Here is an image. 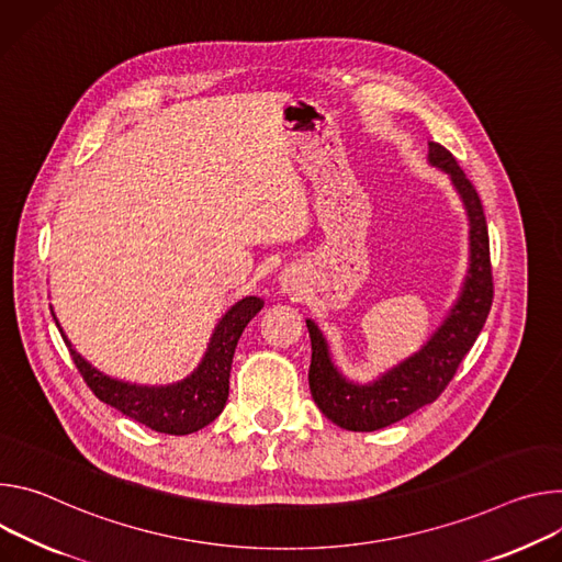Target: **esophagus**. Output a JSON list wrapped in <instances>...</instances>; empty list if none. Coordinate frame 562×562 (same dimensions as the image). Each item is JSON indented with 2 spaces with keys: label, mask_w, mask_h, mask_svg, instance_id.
<instances>
[{
  "label": "esophagus",
  "mask_w": 562,
  "mask_h": 562,
  "mask_svg": "<svg viewBox=\"0 0 562 562\" xmlns=\"http://www.w3.org/2000/svg\"><path fill=\"white\" fill-rule=\"evenodd\" d=\"M279 285L288 294H299L303 290V277L296 268H285L279 277Z\"/></svg>",
  "instance_id": "obj_1"
}]
</instances>
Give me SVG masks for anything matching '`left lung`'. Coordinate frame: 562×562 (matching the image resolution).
Wrapping results in <instances>:
<instances>
[{
    "label": "left lung",
    "instance_id": "left-lung-1",
    "mask_svg": "<svg viewBox=\"0 0 562 562\" xmlns=\"http://www.w3.org/2000/svg\"><path fill=\"white\" fill-rule=\"evenodd\" d=\"M428 165L451 178L469 218V266L458 299L442 324L417 352L380 372L375 380L359 384L337 368L322 328L313 319H305L313 341V361L307 372L310 393L319 411L346 430H378L432 404L453 380L460 361L475 344L488 317L493 281L488 232L480 196L458 167V160L442 145L428 143Z\"/></svg>",
    "mask_w": 562,
    "mask_h": 562
}]
</instances>
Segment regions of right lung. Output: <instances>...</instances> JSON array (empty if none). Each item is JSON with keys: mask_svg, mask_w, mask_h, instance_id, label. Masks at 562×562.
I'll return each instance as SVG.
<instances>
[{"mask_svg": "<svg viewBox=\"0 0 562 562\" xmlns=\"http://www.w3.org/2000/svg\"><path fill=\"white\" fill-rule=\"evenodd\" d=\"M261 307L263 301L259 296H243L236 301L214 326L207 350L199 366L184 380L165 386L130 384L109 378L106 372L91 366L74 348L65 330L57 324L53 310L50 313L61 339L69 346L80 375L100 402L113 406L134 422L149 426L151 430L167 435H190L223 413L229 395V370L236 344L245 326L259 315Z\"/></svg>", "mask_w": 562, "mask_h": 562, "instance_id": "add662e5", "label": "right lung"}]
</instances>
